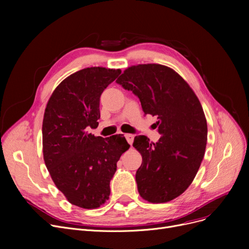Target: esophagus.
<instances>
[{
    "label": "esophagus",
    "instance_id": "34e87169",
    "mask_svg": "<svg viewBox=\"0 0 249 249\" xmlns=\"http://www.w3.org/2000/svg\"><path fill=\"white\" fill-rule=\"evenodd\" d=\"M125 137H126V140L128 141L129 144L132 145V143L134 141V135H132V134H125Z\"/></svg>",
    "mask_w": 249,
    "mask_h": 249
}]
</instances>
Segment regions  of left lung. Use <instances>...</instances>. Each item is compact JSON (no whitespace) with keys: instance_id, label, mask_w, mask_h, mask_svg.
<instances>
[{"instance_id":"1","label":"left lung","mask_w":249,"mask_h":249,"mask_svg":"<svg viewBox=\"0 0 249 249\" xmlns=\"http://www.w3.org/2000/svg\"><path fill=\"white\" fill-rule=\"evenodd\" d=\"M116 82L139 98L145 115L159 119L158 142L134 138L142 156L135 176L139 195L153 204L172 201L190 187L204 158L208 128L202 105L184 78L162 64L131 65Z\"/></svg>"}]
</instances>
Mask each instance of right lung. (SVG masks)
<instances>
[{
    "label": "right lung",
    "mask_w": 249,
    "mask_h": 249,
    "mask_svg": "<svg viewBox=\"0 0 249 249\" xmlns=\"http://www.w3.org/2000/svg\"><path fill=\"white\" fill-rule=\"evenodd\" d=\"M121 70L91 67L68 76L51 94L43 117L45 165L67 200L83 209H97L110 196V180L130 145L122 135L95 136L100 97Z\"/></svg>",
    "instance_id": "add662e5"
}]
</instances>
